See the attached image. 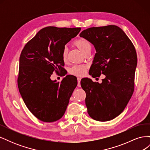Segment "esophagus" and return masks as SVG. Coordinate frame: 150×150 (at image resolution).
Returning <instances> with one entry per match:
<instances>
[{"label":"esophagus","mask_w":150,"mask_h":150,"mask_svg":"<svg viewBox=\"0 0 150 150\" xmlns=\"http://www.w3.org/2000/svg\"><path fill=\"white\" fill-rule=\"evenodd\" d=\"M81 79L80 78H78V87H80L81 86V84H80V82H81Z\"/></svg>","instance_id":"1"}]
</instances>
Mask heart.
I'll return each instance as SVG.
<instances>
[{
    "label": "heart",
    "mask_w": 150,
    "mask_h": 150,
    "mask_svg": "<svg viewBox=\"0 0 150 150\" xmlns=\"http://www.w3.org/2000/svg\"><path fill=\"white\" fill-rule=\"evenodd\" d=\"M74 44L83 54H84L88 50L91 49V43L89 40L82 38L76 39L74 41ZM61 57L64 61L67 60V51L66 48L62 50L61 53ZM86 69H87V66L86 65H74L69 69V73L74 76H81L85 73Z\"/></svg>",
    "instance_id": "heart-1"
}]
</instances>
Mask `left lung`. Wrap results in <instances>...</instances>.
<instances>
[{
    "label": "left lung",
    "mask_w": 150,
    "mask_h": 150,
    "mask_svg": "<svg viewBox=\"0 0 150 150\" xmlns=\"http://www.w3.org/2000/svg\"><path fill=\"white\" fill-rule=\"evenodd\" d=\"M80 36L96 50L91 75H106L101 84L88 78L81 81L86 94L88 112L94 120H111L123 111L133 95L137 51L131 40L116 25L90 28L81 32Z\"/></svg>",
    "instance_id": "1"
}]
</instances>
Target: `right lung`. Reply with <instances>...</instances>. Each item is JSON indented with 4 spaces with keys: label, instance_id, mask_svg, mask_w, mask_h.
<instances>
[{
    "label": "right lung",
    "instance_id": "obj_1",
    "mask_svg": "<svg viewBox=\"0 0 150 150\" xmlns=\"http://www.w3.org/2000/svg\"><path fill=\"white\" fill-rule=\"evenodd\" d=\"M81 28L49 26L40 30L25 45L19 58L17 84L23 101L33 115L44 122H54L64 115L78 82L67 75L61 82L52 81L53 72L61 71L65 45Z\"/></svg>",
    "mask_w": 150,
    "mask_h": 150
}]
</instances>
